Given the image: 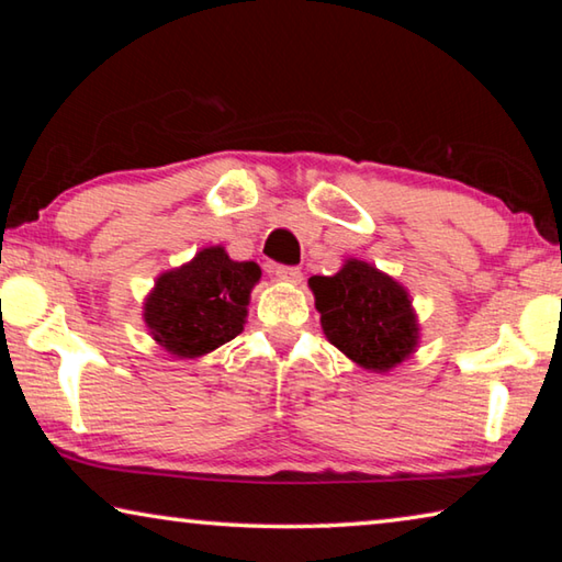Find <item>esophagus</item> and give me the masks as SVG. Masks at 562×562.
Listing matches in <instances>:
<instances>
[{"label": "esophagus", "instance_id": "obj_1", "mask_svg": "<svg viewBox=\"0 0 562 562\" xmlns=\"http://www.w3.org/2000/svg\"><path fill=\"white\" fill-rule=\"evenodd\" d=\"M274 278L282 282H300L302 272L300 268H294V265H278V268H274Z\"/></svg>", "mask_w": 562, "mask_h": 562}]
</instances>
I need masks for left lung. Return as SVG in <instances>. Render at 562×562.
<instances>
[{"instance_id":"8db88e82","label":"left lung","mask_w":562,"mask_h":562,"mask_svg":"<svg viewBox=\"0 0 562 562\" xmlns=\"http://www.w3.org/2000/svg\"><path fill=\"white\" fill-rule=\"evenodd\" d=\"M327 339L359 367L389 372L416 347L418 327L402 284L361 260L310 278Z\"/></svg>"}]
</instances>
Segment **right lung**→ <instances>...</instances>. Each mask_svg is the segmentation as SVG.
I'll return each instance as SVG.
<instances>
[{
  "label": "right lung",
  "mask_w": 562,
  "mask_h": 562,
  "mask_svg": "<svg viewBox=\"0 0 562 562\" xmlns=\"http://www.w3.org/2000/svg\"><path fill=\"white\" fill-rule=\"evenodd\" d=\"M255 262H235L223 247H205L183 268L160 274L146 300V325L176 357H203L243 331Z\"/></svg>",
  "instance_id": "right-lung-1"
}]
</instances>
